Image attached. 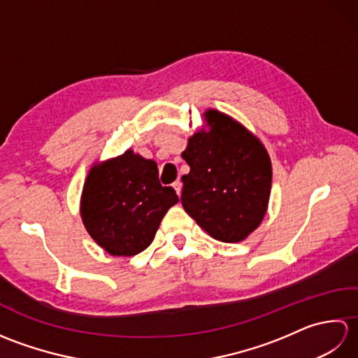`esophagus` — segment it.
<instances>
[{
  "label": "esophagus",
  "instance_id": "1",
  "mask_svg": "<svg viewBox=\"0 0 358 358\" xmlns=\"http://www.w3.org/2000/svg\"><path fill=\"white\" fill-rule=\"evenodd\" d=\"M181 181H175V183L172 185V187L175 189V192H177V195H181Z\"/></svg>",
  "mask_w": 358,
  "mask_h": 358
}]
</instances>
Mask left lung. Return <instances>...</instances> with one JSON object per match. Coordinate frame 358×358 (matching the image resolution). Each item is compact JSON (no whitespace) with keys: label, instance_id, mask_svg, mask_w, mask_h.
<instances>
[{"label":"left lung","instance_id":"left-lung-1","mask_svg":"<svg viewBox=\"0 0 358 358\" xmlns=\"http://www.w3.org/2000/svg\"><path fill=\"white\" fill-rule=\"evenodd\" d=\"M209 129L187 140L181 204L212 238L238 243L252 234L266 215L272 164L268 150L237 120L215 109L204 112Z\"/></svg>","mask_w":358,"mask_h":358}]
</instances>
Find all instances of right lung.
I'll list each match as a JSON object with an SVG mask.
<instances>
[{
  "instance_id": "obj_1",
  "label": "right lung",
  "mask_w": 358,
  "mask_h": 358,
  "mask_svg": "<svg viewBox=\"0 0 358 358\" xmlns=\"http://www.w3.org/2000/svg\"><path fill=\"white\" fill-rule=\"evenodd\" d=\"M177 203L173 189L159 183L154 159L127 149L90 167L80 214L90 237L106 252L132 257L150 245L166 212Z\"/></svg>"
}]
</instances>
